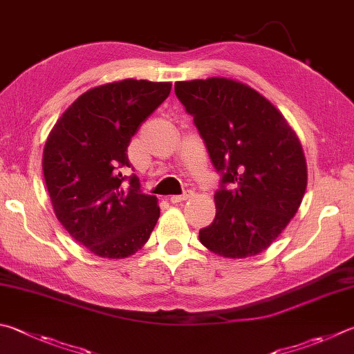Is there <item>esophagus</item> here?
Returning <instances> with one entry per match:
<instances>
[{
    "mask_svg": "<svg viewBox=\"0 0 354 354\" xmlns=\"http://www.w3.org/2000/svg\"><path fill=\"white\" fill-rule=\"evenodd\" d=\"M192 195V190H184L181 195H173V196H170V203H173V204H178V203H183V201H185V199H189Z\"/></svg>",
    "mask_w": 354,
    "mask_h": 354,
    "instance_id": "1",
    "label": "esophagus"
}]
</instances>
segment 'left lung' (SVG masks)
Returning <instances> with one entry per match:
<instances>
[{
	"label": "left lung",
	"instance_id": "8db88e82",
	"mask_svg": "<svg viewBox=\"0 0 354 354\" xmlns=\"http://www.w3.org/2000/svg\"><path fill=\"white\" fill-rule=\"evenodd\" d=\"M220 173L216 215L199 241L227 259H246L272 244L295 215L306 189L301 145L271 102L243 83L212 77L176 82Z\"/></svg>",
	"mask_w": 354,
	"mask_h": 354
}]
</instances>
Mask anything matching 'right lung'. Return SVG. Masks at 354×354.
<instances>
[{
	"instance_id": "1",
	"label": "right lung",
	"mask_w": 354,
	"mask_h": 354,
	"mask_svg": "<svg viewBox=\"0 0 354 354\" xmlns=\"http://www.w3.org/2000/svg\"><path fill=\"white\" fill-rule=\"evenodd\" d=\"M169 82L125 79L82 94L57 120L43 151V173L55 215L93 254L124 259L150 239L156 196L140 190L128 145L169 97Z\"/></svg>"
}]
</instances>
